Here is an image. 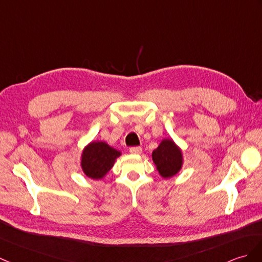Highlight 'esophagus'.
Returning <instances> with one entry per match:
<instances>
[{
    "label": "esophagus",
    "instance_id": "1",
    "mask_svg": "<svg viewBox=\"0 0 262 262\" xmlns=\"http://www.w3.org/2000/svg\"><path fill=\"white\" fill-rule=\"evenodd\" d=\"M129 151L134 155H139V154H142V148L141 147H130Z\"/></svg>",
    "mask_w": 262,
    "mask_h": 262
}]
</instances>
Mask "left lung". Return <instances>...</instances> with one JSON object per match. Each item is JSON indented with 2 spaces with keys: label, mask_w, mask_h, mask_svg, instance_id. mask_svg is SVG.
<instances>
[{
  "label": "left lung",
  "mask_w": 262,
  "mask_h": 262,
  "mask_svg": "<svg viewBox=\"0 0 262 262\" xmlns=\"http://www.w3.org/2000/svg\"><path fill=\"white\" fill-rule=\"evenodd\" d=\"M157 172L163 179H171L183 167V151L172 138H163L151 153Z\"/></svg>",
  "instance_id": "8db88e82"
}]
</instances>
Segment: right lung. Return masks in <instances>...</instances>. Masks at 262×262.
<instances>
[{"label": "right lung", "instance_id": "right-lung-1", "mask_svg": "<svg viewBox=\"0 0 262 262\" xmlns=\"http://www.w3.org/2000/svg\"><path fill=\"white\" fill-rule=\"evenodd\" d=\"M120 155V150L109 146L106 142H90L81 151V171L91 180H102L113 168Z\"/></svg>", "mask_w": 262, "mask_h": 262}]
</instances>
